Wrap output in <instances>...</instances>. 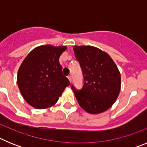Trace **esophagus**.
<instances>
[{
	"mask_svg": "<svg viewBox=\"0 0 147 147\" xmlns=\"http://www.w3.org/2000/svg\"><path fill=\"white\" fill-rule=\"evenodd\" d=\"M67 78H68V80H69V81L71 82V81H72V76H71V75H70V76H67Z\"/></svg>",
	"mask_w": 147,
	"mask_h": 147,
	"instance_id": "obj_1",
	"label": "esophagus"
}]
</instances>
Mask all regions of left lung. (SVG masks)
I'll return each instance as SVG.
<instances>
[{
    "label": "left lung",
    "mask_w": 147,
    "mask_h": 147,
    "mask_svg": "<svg viewBox=\"0 0 147 147\" xmlns=\"http://www.w3.org/2000/svg\"><path fill=\"white\" fill-rule=\"evenodd\" d=\"M74 51L84 78L80 90L71 86L78 103L90 114L105 112L120 93L121 74L117 66L108 54L98 48L74 46Z\"/></svg>",
    "instance_id": "obj_1"
}]
</instances>
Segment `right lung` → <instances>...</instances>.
Returning <instances> with one entry per match:
<instances>
[{
	"label": "right lung",
	"mask_w": 147,
	"mask_h": 147,
	"mask_svg": "<svg viewBox=\"0 0 147 147\" xmlns=\"http://www.w3.org/2000/svg\"><path fill=\"white\" fill-rule=\"evenodd\" d=\"M66 46L45 45L26 56L18 73V85L26 102L37 109L51 107L70 82L62 74L59 58Z\"/></svg>",
	"instance_id": "obj_1"
}]
</instances>
